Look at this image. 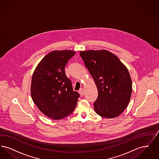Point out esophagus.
I'll return each mask as SVG.
<instances>
[{
	"instance_id": "1",
	"label": "esophagus",
	"mask_w": 159,
	"mask_h": 159,
	"mask_svg": "<svg viewBox=\"0 0 159 159\" xmlns=\"http://www.w3.org/2000/svg\"><path fill=\"white\" fill-rule=\"evenodd\" d=\"M79 93H80L81 95H83V93H84V90H83V89H82V88L80 89L79 91Z\"/></svg>"
}]
</instances>
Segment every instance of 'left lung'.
Masks as SVG:
<instances>
[{
    "mask_svg": "<svg viewBox=\"0 0 159 159\" xmlns=\"http://www.w3.org/2000/svg\"><path fill=\"white\" fill-rule=\"evenodd\" d=\"M80 55L97 87L98 95L93 103L95 112L106 118L117 117L128 105L132 93L128 68L106 50L81 51Z\"/></svg>",
    "mask_w": 159,
    "mask_h": 159,
    "instance_id": "1",
    "label": "left lung"
}]
</instances>
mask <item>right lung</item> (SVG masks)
<instances>
[{"label":"right lung","instance_id":"obj_1","mask_svg":"<svg viewBox=\"0 0 159 159\" xmlns=\"http://www.w3.org/2000/svg\"><path fill=\"white\" fill-rule=\"evenodd\" d=\"M75 53L69 50L52 51L39 62L33 74V101L42 113L52 119H62L72 113L80 97L73 91L64 70Z\"/></svg>","mask_w":159,"mask_h":159}]
</instances>
